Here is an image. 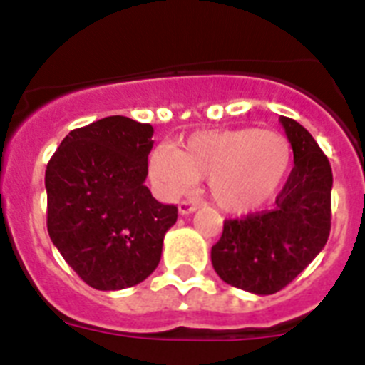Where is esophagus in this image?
<instances>
[{
	"mask_svg": "<svg viewBox=\"0 0 365 365\" xmlns=\"http://www.w3.org/2000/svg\"><path fill=\"white\" fill-rule=\"evenodd\" d=\"M197 210V205H193V202L190 201H180L179 202V214L180 215H188L192 214V212Z\"/></svg>",
	"mask_w": 365,
	"mask_h": 365,
	"instance_id": "34e87169",
	"label": "esophagus"
}]
</instances>
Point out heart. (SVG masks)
I'll list each match as a JSON object with an SVG mask.
<instances>
[{"instance_id":"b5f03b06","label":"heart","mask_w":365,"mask_h":365,"mask_svg":"<svg viewBox=\"0 0 365 365\" xmlns=\"http://www.w3.org/2000/svg\"><path fill=\"white\" fill-rule=\"evenodd\" d=\"M291 144L282 133L256 128L197 131L182 146H160L148 173L164 197H177L206 177L212 201L228 214L265 206L291 170Z\"/></svg>"}]
</instances>
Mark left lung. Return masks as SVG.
Masks as SVG:
<instances>
[{
	"mask_svg": "<svg viewBox=\"0 0 365 365\" xmlns=\"http://www.w3.org/2000/svg\"><path fill=\"white\" fill-rule=\"evenodd\" d=\"M294 153V168L274 210L227 219L212 247V265L225 283L265 296L282 291L320 254L331 232L333 172L312 135L279 118Z\"/></svg>",
	"mask_w": 365,
	"mask_h": 365,
	"instance_id": "1",
	"label": "left lung"
}]
</instances>
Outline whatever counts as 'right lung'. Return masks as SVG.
<instances>
[{"instance_id":"right-lung-1","label":"right lung","mask_w":365,"mask_h":365,"mask_svg":"<svg viewBox=\"0 0 365 365\" xmlns=\"http://www.w3.org/2000/svg\"><path fill=\"white\" fill-rule=\"evenodd\" d=\"M153 128L106 117L73 130L45 170L47 230L67 265L98 291L133 287L157 269L177 206L151 195Z\"/></svg>"}]
</instances>
